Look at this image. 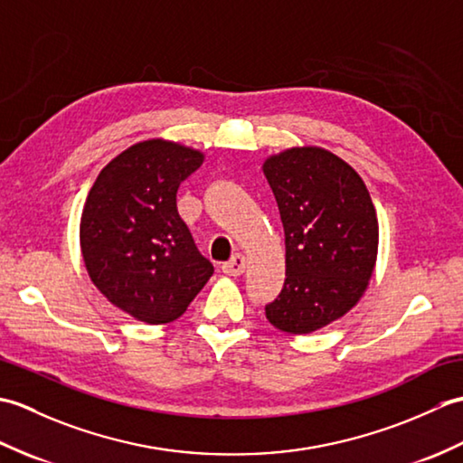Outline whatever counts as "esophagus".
Listing matches in <instances>:
<instances>
[{
    "instance_id": "1",
    "label": "esophagus",
    "mask_w": 463,
    "mask_h": 463,
    "mask_svg": "<svg viewBox=\"0 0 463 463\" xmlns=\"http://www.w3.org/2000/svg\"><path fill=\"white\" fill-rule=\"evenodd\" d=\"M247 270V259L242 254H234V257L222 264V272L229 274V277H241V274Z\"/></svg>"
}]
</instances>
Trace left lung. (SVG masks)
Segmentation results:
<instances>
[{
  "label": "left lung",
  "mask_w": 463,
  "mask_h": 463,
  "mask_svg": "<svg viewBox=\"0 0 463 463\" xmlns=\"http://www.w3.org/2000/svg\"><path fill=\"white\" fill-rule=\"evenodd\" d=\"M264 176L277 199L287 279L267 304L274 328L310 334L342 318L368 288L378 257V216L362 176L320 146L269 156Z\"/></svg>",
  "instance_id": "obj_1"
}]
</instances>
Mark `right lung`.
I'll return each mask as SVG.
<instances>
[{
    "label": "right lung",
    "mask_w": 463,
    "mask_h": 463,
    "mask_svg": "<svg viewBox=\"0 0 463 463\" xmlns=\"http://www.w3.org/2000/svg\"><path fill=\"white\" fill-rule=\"evenodd\" d=\"M203 159L179 143L141 141L103 166L87 194L85 269L113 307L141 322L179 318L214 272L176 211L179 184Z\"/></svg>",
    "instance_id": "1"
}]
</instances>
